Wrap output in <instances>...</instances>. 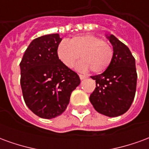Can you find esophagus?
I'll return each mask as SVG.
<instances>
[{
	"mask_svg": "<svg viewBox=\"0 0 149 149\" xmlns=\"http://www.w3.org/2000/svg\"><path fill=\"white\" fill-rule=\"evenodd\" d=\"M79 77H80V79H81V80H84V79L86 78L85 76H84V75H82V74H79Z\"/></svg>",
	"mask_w": 149,
	"mask_h": 149,
	"instance_id": "obj_1",
	"label": "esophagus"
}]
</instances>
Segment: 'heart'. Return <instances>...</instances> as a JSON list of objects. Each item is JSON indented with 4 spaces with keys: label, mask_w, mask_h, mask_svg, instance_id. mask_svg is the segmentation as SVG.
<instances>
[{
    "label": "heart",
    "mask_w": 149,
    "mask_h": 149,
    "mask_svg": "<svg viewBox=\"0 0 149 149\" xmlns=\"http://www.w3.org/2000/svg\"><path fill=\"white\" fill-rule=\"evenodd\" d=\"M57 56L62 64L72 68L81 59L80 70L88 68L94 73H101L111 65L114 52L109 43L93 35L72 37L68 42L63 40L57 47Z\"/></svg>",
    "instance_id": "obj_1"
}]
</instances>
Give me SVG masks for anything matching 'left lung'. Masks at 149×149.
I'll list each match as a JSON object with an SVG mask.
<instances>
[{
    "mask_svg": "<svg viewBox=\"0 0 149 149\" xmlns=\"http://www.w3.org/2000/svg\"><path fill=\"white\" fill-rule=\"evenodd\" d=\"M114 55L103 73L92 76L96 88L89 100L97 112L109 117L124 114L134 100L137 73L134 56L127 46L113 35L109 37Z\"/></svg>",
    "mask_w": 149,
    "mask_h": 149,
    "instance_id": "obj_1",
    "label": "left lung"
}]
</instances>
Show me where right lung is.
Returning <instances> with one entry per match:
<instances>
[{
    "label": "right lung",
    "instance_id": "right-lung-1",
    "mask_svg": "<svg viewBox=\"0 0 149 149\" xmlns=\"http://www.w3.org/2000/svg\"><path fill=\"white\" fill-rule=\"evenodd\" d=\"M59 34L34 39L20 63L21 86L28 108L39 117L55 118L65 112L72 91L81 83L77 72L57 56Z\"/></svg>",
    "mask_w": 149,
    "mask_h": 149
}]
</instances>
